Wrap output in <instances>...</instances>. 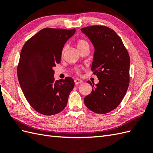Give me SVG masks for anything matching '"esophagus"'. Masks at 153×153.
I'll return each instance as SVG.
<instances>
[{
	"label": "esophagus",
	"mask_w": 153,
	"mask_h": 153,
	"mask_svg": "<svg viewBox=\"0 0 153 153\" xmlns=\"http://www.w3.org/2000/svg\"><path fill=\"white\" fill-rule=\"evenodd\" d=\"M74 83H75L76 85H79L83 83V81L79 79H75V80H74Z\"/></svg>",
	"instance_id": "1"
}]
</instances>
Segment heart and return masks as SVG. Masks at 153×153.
<instances>
[{
	"mask_svg": "<svg viewBox=\"0 0 153 153\" xmlns=\"http://www.w3.org/2000/svg\"><path fill=\"white\" fill-rule=\"evenodd\" d=\"M77 48L78 50L85 48H89V45L87 41L84 40V39H79V40H78L77 41ZM66 46H64L63 48H62V52H61L62 56H63L64 55L65 51H66Z\"/></svg>",
	"mask_w": 153,
	"mask_h": 153,
	"instance_id": "heart-1",
	"label": "heart"
}]
</instances>
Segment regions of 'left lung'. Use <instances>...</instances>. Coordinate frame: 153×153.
I'll use <instances>...</instances> for the list:
<instances>
[{
	"mask_svg": "<svg viewBox=\"0 0 153 153\" xmlns=\"http://www.w3.org/2000/svg\"><path fill=\"white\" fill-rule=\"evenodd\" d=\"M94 47L91 65L99 83L92 84V91L84 99L89 110L106 114L115 109L122 101L128 87L130 57L121 38L114 30L103 26L81 29Z\"/></svg>",
	"mask_w": 153,
	"mask_h": 153,
	"instance_id": "obj_1",
	"label": "left lung"
}]
</instances>
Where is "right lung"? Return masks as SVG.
Returning <instances> with one entry per match:
<instances>
[{
    "instance_id": "add662e5",
    "label": "right lung",
    "mask_w": 153,
    "mask_h": 153,
    "mask_svg": "<svg viewBox=\"0 0 153 153\" xmlns=\"http://www.w3.org/2000/svg\"><path fill=\"white\" fill-rule=\"evenodd\" d=\"M76 29L46 28L26 41L17 67L19 84L35 111L46 116L58 114L67 105L74 87L72 77L55 81L53 68L61 62L65 44Z\"/></svg>"
}]
</instances>
